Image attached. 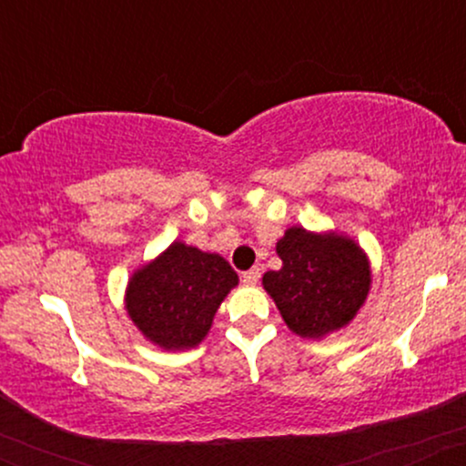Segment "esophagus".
<instances>
[{
    "label": "esophagus",
    "instance_id": "obj_1",
    "mask_svg": "<svg viewBox=\"0 0 466 466\" xmlns=\"http://www.w3.org/2000/svg\"><path fill=\"white\" fill-rule=\"evenodd\" d=\"M243 282L245 285H256V282L260 280V269L258 267H251V269H248V271H243Z\"/></svg>",
    "mask_w": 466,
    "mask_h": 466
}]
</instances>
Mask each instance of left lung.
I'll use <instances>...</instances> for the list:
<instances>
[{"label": "left lung", "mask_w": 466, "mask_h": 466, "mask_svg": "<svg viewBox=\"0 0 466 466\" xmlns=\"http://www.w3.org/2000/svg\"><path fill=\"white\" fill-rule=\"evenodd\" d=\"M276 251L282 269L267 271L263 285L293 333L322 337L355 318L370 289V269L352 240L291 228Z\"/></svg>", "instance_id": "obj_1"}]
</instances>
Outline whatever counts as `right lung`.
Masks as SVG:
<instances>
[{
  "label": "right lung",
  "instance_id": "right-lung-1",
  "mask_svg": "<svg viewBox=\"0 0 466 466\" xmlns=\"http://www.w3.org/2000/svg\"><path fill=\"white\" fill-rule=\"evenodd\" d=\"M237 282V271L218 254L173 243L131 278L127 309L155 344L190 349L210 330L218 304Z\"/></svg>",
  "mask_w": 466,
  "mask_h": 466
}]
</instances>
